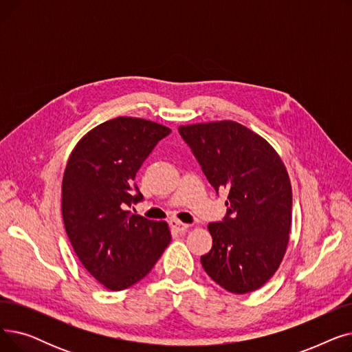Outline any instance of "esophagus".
Listing matches in <instances>:
<instances>
[{
	"instance_id": "esophagus-1",
	"label": "esophagus",
	"mask_w": 352,
	"mask_h": 352,
	"mask_svg": "<svg viewBox=\"0 0 352 352\" xmlns=\"http://www.w3.org/2000/svg\"><path fill=\"white\" fill-rule=\"evenodd\" d=\"M170 226L177 232H186L188 230V227H190L188 224H184V223H181V221H178V219H171L170 221Z\"/></svg>"
}]
</instances>
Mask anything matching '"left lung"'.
Here are the masks:
<instances>
[{"instance_id":"8db88e82","label":"left lung","mask_w":352,"mask_h":352,"mask_svg":"<svg viewBox=\"0 0 352 352\" xmlns=\"http://www.w3.org/2000/svg\"><path fill=\"white\" fill-rule=\"evenodd\" d=\"M215 192L227 191L226 217L210 223L212 248L201 256L211 280L234 294L263 287L285 254L292 192L285 166L274 148L234 121L181 125Z\"/></svg>"}]
</instances>
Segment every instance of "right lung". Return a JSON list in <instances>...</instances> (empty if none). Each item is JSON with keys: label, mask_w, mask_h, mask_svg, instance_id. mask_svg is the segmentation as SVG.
I'll return each mask as SVG.
<instances>
[{"label": "right lung", "mask_w": 352, "mask_h": 352, "mask_svg": "<svg viewBox=\"0 0 352 352\" xmlns=\"http://www.w3.org/2000/svg\"><path fill=\"white\" fill-rule=\"evenodd\" d=\"M171 133L133 117L105 121L84 135L63 178V218L84 268L113 291L134 285L171 241L164 221L133 214L144 199L134 182L154 146Z\"/></svg>", "instance_id": "obj_1"}]
</instances>
